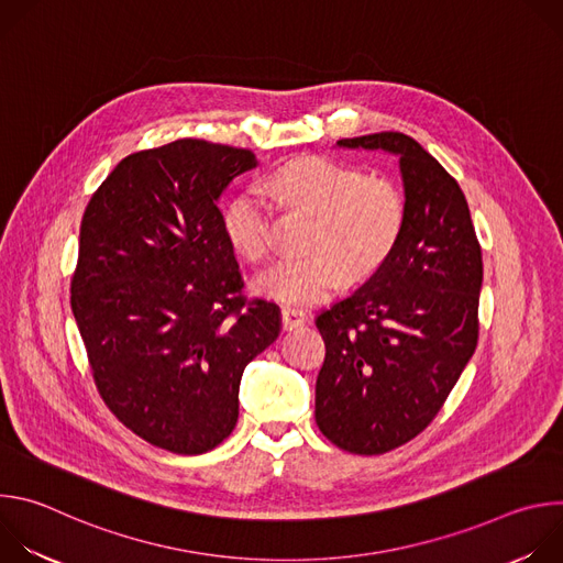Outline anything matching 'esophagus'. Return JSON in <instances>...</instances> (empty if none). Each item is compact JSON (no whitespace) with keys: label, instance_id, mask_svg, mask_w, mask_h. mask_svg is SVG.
<instances>
[{"label":"esophagus","instance_id":"34e87169","mask_svg":"<svg viewBox=\"0 0 563 563\" xmlns=\"http://www.w3.org/2000/svg\"><path fill=\"white\" fill-rule=\"evenodd\" d=\"M280 320H283V330H285V332H291V330H296V328H300V325L305 323L307 313L300 311V309H296V307H283Z\"/></svg>","mask_w":563,"mask_h":563}]
</instances>
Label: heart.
<instances>
[{"instance_id": "b5f03b06", "label": "heart", "mask_w": 563, "mask_h": 563, "mask_svg": "<svg viewBox=\"0 0 563 563\" xmlns=\"http://www.w3.org/2000/svg\"><path fill=\"white\" fill-rule=\"evenodd\" d=\"M269 198L313 216L302 258H285L256 278V289L285 305H311L341 280L369 278L396 250L408 220L400 187L328 157H300L258 187L235 194L222 211L229 245L252 263L269 254Z\"/></svg>"}]
</instances>
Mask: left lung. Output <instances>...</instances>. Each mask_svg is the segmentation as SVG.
<instances>
[{
  "label": "left lung",
  "instance_id": "1",
  "mask_svg": "<svg viewBox=\"0 0 563 563\" xmlns=\"http://www.w3.org/2000/svg\"><path fill=\"white\" fill-rule=\"evenodd\" d=\"M336 144L398 155L406 187L391 256L316 318V426L345 452L383 454L434 421L472 358L484 261L459 183L417 140L383 131Z\"/></svg>",
  "mask_w": 563,
  "mask_h": 563
}]
</instances>
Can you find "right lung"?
Here are the masks:
<instances>
[{
  "instance_id": "obj_1",
  "label": "right lung",
  "mask_w": 563,
  "mask_h": 563,
  "mask_svg": "<svg viewBox=\"0 0 563 563\" xmlns=\"http://www.w3.org/2000/svg\"><path fill=\"white\" fill-rule=\"evenodd\" d=\"M250 148L185 137L126 155L79 224L70 309L104 406L174 454L220 445L280 309L243 294L218 198Z\"/></svg>"
}]
</instances>
